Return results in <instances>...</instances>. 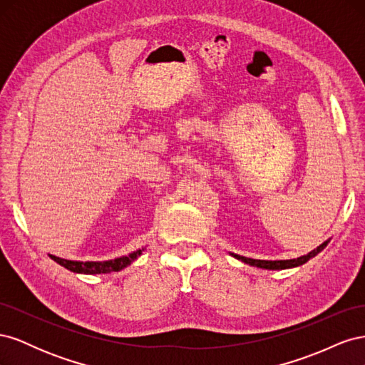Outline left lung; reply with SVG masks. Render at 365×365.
I'll return each instance as SVG.
<instances>
[{"label":"left lung","instance_id":"1","mask_svg":"<svg viewBox=\"0 0 365 365\" xmlns=\"http://www.w3.org/2000/svg\"><path fill=\"white\" fill-rule=\"evenodd\" d=\"M327 244H329V240H326L324 244L319 245L317 250L306 254V256L291 259V260H256V259H248V257H244V256H239V254H231V256H235L236 259L242 260L244 263L251 264V267H257V268H263V269H286V268L300 267V264L306 263L307 260H311L312 257L317 256L319 251H323Z\"/></svg>","mask_w":365,"mask_h":365}]
</instances>
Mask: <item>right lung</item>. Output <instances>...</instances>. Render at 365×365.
<instances>
[{
  "label": "right lung",
  "mask_w": 365,
  "mask_h": 365,
  "mask_svg": "<svg viewBox=\"0 0 365 365\" xmlns=\"http://www.w3.org/2000/svg\"><path fill=\"white\" fill-rule=\"evenodd\" d=\"M143 251H145V248L130 252L129 256H123V257H118L114 260H106V262H74V260H67V259L51 256V254H50V257L56 263H59L61 267L67 268L73 272H77V274H106V272L121 271L123 268H126L128 264L134 262Z\"/></svg>",
  "instance_id": "obj_1"
}]
</instances>
